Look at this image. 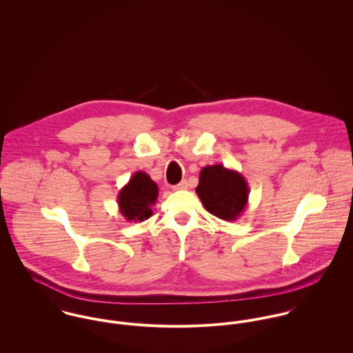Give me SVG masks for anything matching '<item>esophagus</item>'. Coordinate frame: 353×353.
<instances>
[{
  "label": "esophagus",
  "mask_w": 353,
  "mask_h": 353,
  "mask_svg": "<svg viewBox=\"0 0 353 353\" xmlns=\"http://www.w3.org/2000/svg\"><path fill=\"white\" fill-rule=\"evenodd\" d=\"M185 189H188V182L186 181H182L181 183L174 186V190H185Z\"/></svg>",
  "instance_id": "1"
}]
</instances>
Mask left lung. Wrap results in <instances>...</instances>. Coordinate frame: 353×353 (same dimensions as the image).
Segmentation results:
<instances>
[{
    "instance_id": "8db88e82",
    "label": "left lung",
    "mask_w": 353,
    "mask_h": 353,
    "mask_svg": "<svg viewBox=\"0 0 353 353\" xmlns=\"http://www.w3.org/2000/svg\"><path fill=\"white\" fill-rule=\"evenodd\" d=\"M196 193L209 213L235 221L248 205L250 189L241 172L213 164L202 168Z\"/></svg>"
}]
</instances>
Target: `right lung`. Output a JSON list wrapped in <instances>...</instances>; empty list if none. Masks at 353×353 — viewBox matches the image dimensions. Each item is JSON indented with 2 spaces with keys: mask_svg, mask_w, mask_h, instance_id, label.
Returning <instances> with one entry per match:
<instances>
[{
  "mask_svg": "<svg viewBox=\"0 0 353 353\" xmlns=\"http://www.w3.org/2000/svg\"><path fill=\"white\" fill-rule=\"evenodd\" d=\"M159 188L144 171H137L118 193L121 214L128 221H144L152 216L151 206L157 200Z\"/></svg>",
  "mask_w": 353,
  "mask_h": 353,
  "instance_id": "add662e5",
  "label": "right lung"
}]
</instances>
